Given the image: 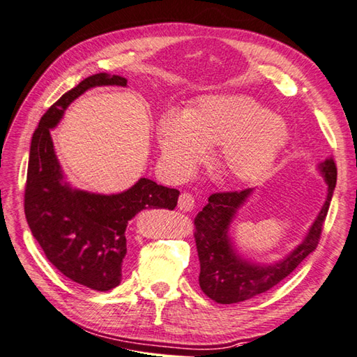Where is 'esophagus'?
Instances as JSON below:
<instances>
[{
  "label": "esophagus",
  "mask_w": 357,
  "mask_h": 357,
  "mask_svg": "<svg viewBox=\"0 0 357 357\" xmlns=\"http://www.w3.org/2000/svg\"><path fill=\"white\" fill-rule=\"evenodd\" d=\"M195 207V198L190 193H181L178 199V208L183 212H192Z\"/></svg>",
  "instance_id": "esophagus-1"
}]
</instances>
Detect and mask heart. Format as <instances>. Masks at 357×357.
Masks as SVG:
<instances>
[{
	"label": "heart",
	"instance_id": "1",
	"mask_svg": "<svg viewBox=\"0 0 357 357\" xmlns=\"http://www.w3.org/2000/svg\"><path fill=\"white\" fill-rule=\"evenodd\" d=\"M289 139L284 119L243 94L206 96L187 113L169 111L158 125L165 172L185 178L218 146L216 164L235 183H255L266 176Z\"/></svg>",
	"mask_w": 357,
	"mask_h": 357
}]
</instances>
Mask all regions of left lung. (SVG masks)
I'll use <instances>...</instances> for the list:
<instances>
[{
	"label": "left lung",
	"instance_id": "8db88e82",
	"mask_svg": "<svg viewBox=\"0 0 357 357\" xmlns=\"http://www.w3.org/2000/svg\"><path fill=\"white\" fill-rule=\"evenodd\" d=\"M317 172L326 184L324 206L303 240L289 254L272 263L254 261L252 258L244 257L236 248L230 230L240 208L254 193V188H246L243 192L213 193L208 197L206 207L195 218V240L201 264L199 286L206 296L222 305L254 298L274 288L314 252L322 234L337 179V169L333 159L319 162Z\"/></svg>",
	"mask_w": 357,
	"mask_h": 357
}]
</instances>
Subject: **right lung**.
I'll use <instances>...</instances> for the list:
<instances>
[{"instance_id":"obj_1","label":"right lung","mask_w":357,"mask_h":357,"mask_svg":"<svg viewBox=\"0 0 357 357\" xmlns=\"http://www.w3.org/2000/svg\"><path fill=\"white\" fill-rule=\"evenodd\" d=\"M96 86H127V79L107 73L91 75L41 117L31 142L24 213L33 238L63 275L89 289L109 291L122 278L128 221L144 208L173 211L179 192L149 178L113 195L80 190L68 183L51 130L77 97Z\"/></svg>"}]
</instances>
